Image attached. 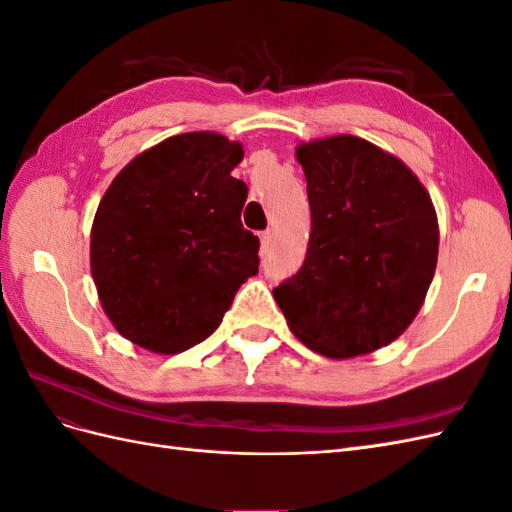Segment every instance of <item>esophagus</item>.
Returning a JSON list of instances; mask_svg holds the SVG:
<instances>
[{"label": "esophagus", "mask_w": 512, "mask_h": 512, "mask_svg": "<svg viewBox=\"0 0 512 512\" xmlns=\"http://www.w3.org/2000/svg\"><path fill=\"white\" fill-rule=\"evenodd\" d=\"M271 243H273V232L271 230H265L260 235V245H262V252H267L269 247H271Z\"/></svg>", "instance_id": "1"}]
</instances>
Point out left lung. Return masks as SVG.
<instances>
[{"label":"left lung","instance_id":"left-lung-1","mask_svg":"<svg viewBox=\"0 0 512 512\" xmlns=\"http://www.w3.org/2000/svg\"><path fill=\"white\" fill-rule=\"evenodd\" d=\"M312 235L273 288L290 331L331 359L391 344L421 309L438 262V218L412 170L356 136L297 147Z\"/></svg>","mask_w":512,"mask_h":512}]
</instances>
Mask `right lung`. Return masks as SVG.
I'll list each match as a JSON object with an SVG mask.
<instances>
[{
  "label": "right lung",
  "mask_w": 512,
  "mask_h": 512,
  "mask_svg": "<svg viewBox=\"0 0 512 512\" xmlns=\"http://www.w3.org/2000/svg\"><path fill=\"white\" fill-rule=\"evenodd\" d=\"M239 143L188 132L136 156L111 183L91 228V275L115 329L177 354L220 327L258 273L260 241L241 224L247 185L230 173Z\"/></svg>",
  "instance_id": "right-lung-1"
}]
</instances>
